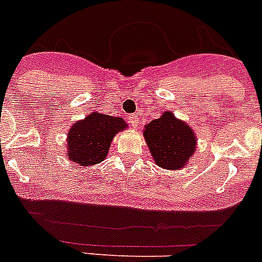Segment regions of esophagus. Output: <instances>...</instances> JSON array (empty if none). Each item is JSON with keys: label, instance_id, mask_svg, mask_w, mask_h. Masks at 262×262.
<instances>
[{"label": "esophagus", "instance_id": "34e87169", "mask_svg": "<svg viewBox=\"0 0 262 262\" xmlns=\"http://www.w3.org/2000/svg\"><path fill=\"white\" fill-rule=\"evenodd\" d=\"M129 120H130V124L133 125V127H138V117H137V114H132L130 117H129Z\"/></svg>", "mask_w": 262, "mask_h": 262}]
</instances>
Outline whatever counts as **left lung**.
<instances>
[{
	"instance_id": "left-lung-1",
	"label": "left lung",
	"mask_w": 262,
	"mask_h": 262,
	"mask_svg": "<svg viewBox=\"0 0 262 262\" xmlns=\"http://www.w3.org/2000/svg\"><path fill=\"white\" fill-rule=\"evenodd\" d=\"M142 132L151 157L160 168L180 170L194 155L195 132L172 112H164L145 125Z\"/></svg>"
}]
</instances>
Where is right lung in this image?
I'll return each instance as SVG.
<instances>
[{
    "mask_svg": "<svg viewBox=\"0 0 262 262\" xmlns=\"http://www.w3.org/2000/svg\"><path fill=\"white\" fill-rule=\"evenodd\" d=\"M125 129L127 124L122 117L90 112L86 117L74 121L69 127L65 155L81 166L100 164L106 158L114 136Z\"/></svg>",
    "mask_w": 262,
    "mask_h": 262,
    "instance_id": "add662e5",
    "label": "right lung"
}]
</instances>
